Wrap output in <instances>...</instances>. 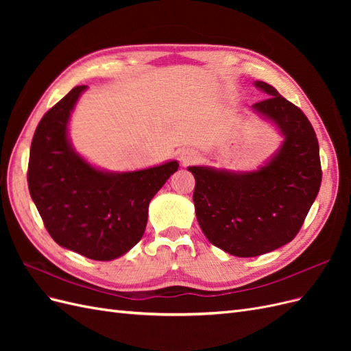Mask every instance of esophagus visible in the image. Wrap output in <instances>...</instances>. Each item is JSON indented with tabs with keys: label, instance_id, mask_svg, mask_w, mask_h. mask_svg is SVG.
Listing matches in <instances>:
<instances>
[{
	"label": "esophagus",
	"instance_id": "1",
	"mask_svg": "<svg viewBox=\"0 0 351 351\" xmlns=\"http://www.w3.org/2000/svg\"><path fill=\"white\" fill-rule=\"evenodd\" d=\"M197 156H199V154L196 151H193V149H184V151L180 152V161L183 162V165H189V164L195 162L196 159H197Z\"/></svg>",
	"mask_w": 351,
	"mask_h": 351
}]
</instances>
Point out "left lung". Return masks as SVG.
<instances>
[{
	"instance_id": "8db88e82",
	"label": "left lung",
	"mask_w": 351,
	"mask_h": 351,
	"mask_svg": "<svg viewBox=\"0 0 351 351\" xmlns=\"http://www.w3.org/2000/svg\"><path fill=\"white\" fill-rule=\"evenodd\" d=\"M269 95L253 110L278 127L284 142L256 171L232 173L189 167L196 184V218L214 246L239 258H253L290 243L319 192V145L311 121L271 84L254 82Z\"/></svg>"
}]
</instances>
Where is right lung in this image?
<instances>
[{"label": "right lung", "mask_w": 351, "mask_h": 351, "mask_svg": "<svg viewBox=\"0 0 351 351\" xmlns=\"http://www.w3.org/2000/svg\"><path fill=\"white\" fill-rule=\"evenodd\" d=\"M86 88H73L42 117L30 145L27 186L57 244L93 261H112L141 241L149 202L178 162L111 173L84 161L73 149L67 130Z\"/></svg>", "instance_id": "obj_1"}]
</instances>
